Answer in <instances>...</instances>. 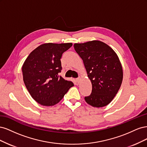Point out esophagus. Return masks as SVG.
Listing matches in <instances>:
<instances>
[{
  "instance_id": "esophagus-1",
  "label": "esophagus",
  "mask_w": 147,
  "mask_h": 147,
  "mask_svg": "<svg viewBox=\"0 0 147 147\" xmlns=\"http://www.w3.org/2000/svg\"><path fill=\"white\" fill-rule=\"evenodd\" d=\"M76 81H77V83H80V78H77L76 79Z\"/></svg>"
}]
</instances>
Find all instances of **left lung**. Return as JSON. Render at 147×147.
<instances>
[{
    "label": "left lung",
    "instance_id": "left-lung-1",
    "mask_svg": "<svg viewBox=\"0 0 147 147\" xmlns=\"http://www.w3.org/2000/svg\"><path fill=\"white\" fill-rule=\"evenodd\" d=\"M92 83V92L84 99L94 107L107 105L117 94L123 81V69L116 53L106 43L92 40L75 43Z\"/></svg>",
    "mask_w": 147,
    "mask_h": 147
}]
</instances>
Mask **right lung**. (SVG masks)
Masks as SVG:
<instances>
[{
    "label": "right lung",
    "mask_w": 147,
    "mask_h": 147,
    "mask_svg": "<svg viewBox=\"0 0 147 147\" xmlns=\"http://www.w3.org/2000/svg\"><path fill=\"white\" fill-rule=\"evenodd\" d=\"M72 43H44L31 52L22 67L23 80L32 98L44 106L57 104L74 83L65 80L61 72V58Z\"/></svg>",
    "instance_id": "right-lung-1"
}]
</instances>
